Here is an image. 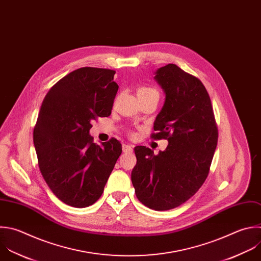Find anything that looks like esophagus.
<instances>
[{"label":"esophagus","mask_w":261,"mask_h":261,"mask_svg":"<svg viewBox=\"0 0 261 261\" xmlns=\"http://www.w3.org/2000/svg\"><path fill=\"white\" fill-rule=\"evenodd\" d=\"M122 148H123V151L127 152V153H130V152L133 151V147L131 145H129V144H123Z\"/></svg>","instance_id":"1"}]
</instances>
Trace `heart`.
<instances>
[{"instance_id":"1","label":"heart","mask_w":261,"mask_h":261,"mask_svg":"<svg viewBox=\"0 0 261 261\" xmlns=\"http://www.w3.org/2000/svg\"><path fill=\"white\" fill-rule=\"evenodd\" d=\"M137 95H159L158 91L150 87H141L138 89Z\"/></svg>"}]
</instances>
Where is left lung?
<instances>
[{
    "label": "left lung",
    "instance_id": "left-lung-1",
    "mask_svg": "<svg viewBox=\"0 0 261 261\" xmlns=\"http://www.w3.org/2000/svg\"><path fill=\"white\" fill-rule=\"evenodd\" d=\"M165 93L151 135L168 146L153 153L134 148L136 165L131 173L137 199L146 207L165 211L192 198L206 180L217 145V127L211 100L202 82L169 63L154 71Z\"/></svg>",
    "mask_w": 261,
    "mask_h": 261
}]
</instances>
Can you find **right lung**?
Instances as JSON below:
<instances>
[{
  "mask_svg": "<svg viewBox=\"0 0 261 261\" xmlns=\"http://www.w3.org/2000/svg\"><path fill=\"white\" fill-rule=\"evenodd\" d=\"M116 71L77 68L59 80L45 96L34 129V144L42 175L64 204H94L122 153L119 140L97 145L91 121L109 117L119 86Z\"/></svg>",
  "mask_w": 261,
  "mask_h": 261,
  "instance_id": "add662e5",
  "label": "right lung"
}]
</instances>
